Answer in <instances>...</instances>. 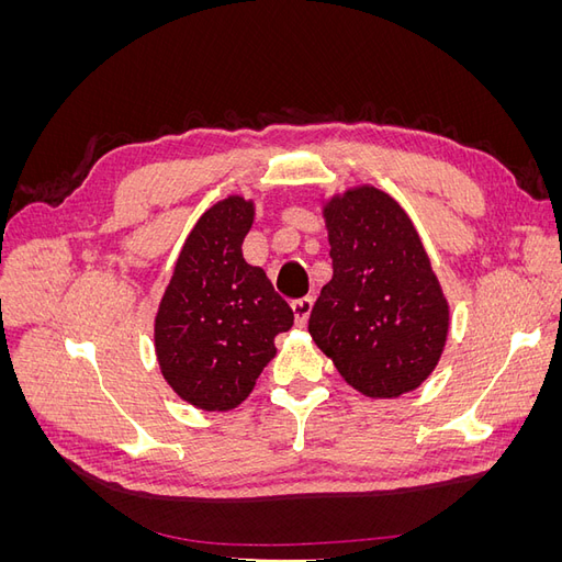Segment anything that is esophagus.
Masks as SVG:
<instances>
[{"label":"esophagus","mask_w":562,"mask_h":562,"mask_svg":"<svg viewBox=\"0 0 562 562\" xmlns=\"http://www.w3.org/2000/svg\"><path fill=\"white\" fill-rule=\"evenodd\" d=\"M312 307H314V300L312 297H300V300L293 302V314H295L297 326H304V323L310 321Z\"/></svg>","instance_id":"1"}]
</instances>
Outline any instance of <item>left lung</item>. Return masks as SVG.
Listing matches in <instances>:
<instances>
[{"label":"left lung","instance_id":"obj_1","mask_svg":"<svg viewBox=\"0 0 562 562\" xmlns=\"http://www.w3.org/2000/svg\"><path fill=\"white\" fill-rule=\"evenodd\" d=\"M333 279L310 316L318 349L353 389L396 398L427 380L448 337V302L413 220L363 184L323 206Z\"/></svg>","mask_w":562,"mask_h":562}]
</instances>
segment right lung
I'll use <instances>...</instances> for the list:
<instances>
[{
	"mask_svg": "<svg viewBox=\"0 0 562 562\" xmlns=\"http://www.w3.org/2000/svg\"><path fill=\"white\" fill-rule=\"evenodd\" d=\"M252 201H217L187 236L155 321L166 382L201 411H232L248 398L291 330L293 310L260 267L244 260Z\"/></svg>",
	"mask_w": 562,
	"mask_h": 562,
	"instance_id": "obj_1",
	"label": "right lung"
}]
</instances>
